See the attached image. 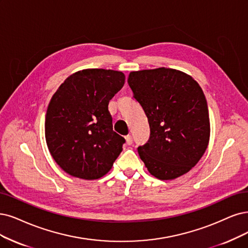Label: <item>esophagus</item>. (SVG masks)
Segmentation results:
<instances>
[{
    "label": "esophagus",
    "mask_w": 248,
    "mask_h": 248,
    "mask_svg": "<svg viewBox=\"0 0 248 248\" xmlns=\"http://www.w3.org/2000/svg\"><path fill=\"white\" fill-rule=\"evenodd\" d=\"M125 141L127 145H132L133 144V137L131 135L125 136Z\"/></svg>",
    "instance_id": "1"
}]
</instances>
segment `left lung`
<instances>
[{"label":"left lung","instance_id":"8db88e82","mask_svg":"<svg viewBox=\"0 0 248 248\" xmlns=\"http://www.w3.org/2000/svg\"><path fill=\"white\" fill-rule=\"evenodd\" d=\"M127 84L149 123V139L138 147L146 168L159 180L188 172L202 157L209 141L202 89L186 73L166 67L132 71Z\"/></svg>","mask_w":248,"mask_h":248}]
</instances>
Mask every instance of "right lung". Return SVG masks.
I'll list each match as a JSON object with an SVG mask.
<instances>
[{
  "instance_id": "obj_1",
  "label": "right lung",
  "mask_w": 248,
  "mask_h": 248,
  "mask_svg": "<svg viewBox=\"0 0 248 248\" xmlns=\"http://www.w3.org/2000/svg\"><path fill=\"white\" fill-rule=\"evenodd\" d=\"M124 78L121 71L85 69L67 78L53 95L46 141L54 160L70 176L99 179L123 151L125 140L112 129L108 104Z\"/></svg>"
}]
</instances>
